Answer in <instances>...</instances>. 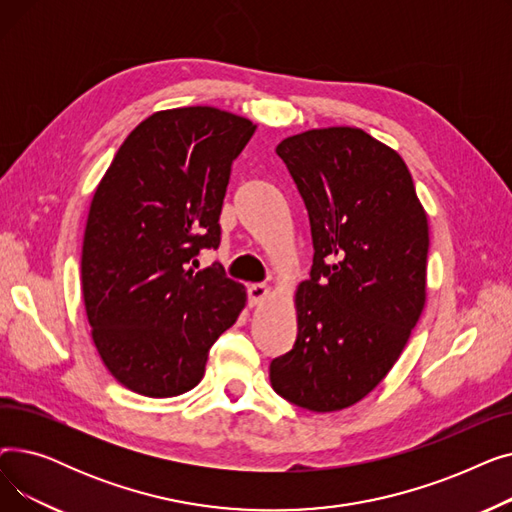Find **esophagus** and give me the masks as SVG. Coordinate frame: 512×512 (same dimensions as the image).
Listing matches in <instances>:
<instances>
[{
    "instance_id": "34e87169",
    "label": "esophagus",
    "mask_w": 512,
    "mask_h": 512,
    "mask_svg": "<svg viewBox=\"0 0 512 512\" xmlns=\"http://www.w3.org/2000/svg\"><path fill=\"white\" fill-rule=\"evenodd\" d=\"M247 292H249V303L259 305L267 297V294H270V288H267L265 284H251Z\"/></svg>"
}]
</instances>
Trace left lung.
<instances>
[{"label":"left lung","mask_w":512,"mask_h":512,"mask_svg":"<svg viewBox=\"0 0 512 512\" xmlns=\"http://www.w3.org/2000/svg\"><path fill=\"white\" fill-rule=\"evenodd\" d=\"M276 153L305 201L313 265L297 290V342L274 390L315 413L355 405L398 361L425 305L427 215L402 157L361 128H315Z\"/></svg>","instance_id":"8db88e82"}]
</instances>
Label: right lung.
<instances>
[{"mask_svg":"<svg viewBox=\"0 0 512 512\" xmlns=\"http://www.w3.org/2000/svg\"><path fill=\"white\" fill-rule=\"evenodd\" d=\"M255 124L215 107L157 112L120 145L91 201L83 297L105 367L128 390L168 398L195 388L209 348L247 292L203 249L220 247L232 161Z\"/></svg>","mask_w":512,"mask_h":512,"instance_id":"add662e5","label":"right lung"}]
</instances>
